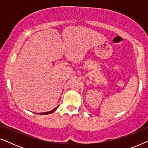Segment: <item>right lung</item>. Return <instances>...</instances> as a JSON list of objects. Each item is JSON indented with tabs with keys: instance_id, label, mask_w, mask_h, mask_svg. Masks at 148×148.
Wrapping results in <instances>:
<instances>
[{
	"instance_id": "right-lung-1",
	"label": "right lung",
	"mask_w": 148,
	"mask_h": 148,
	"mask_svg": "<svg viewBox=\"0 0 148 148\" xmlns=\"http://www.w3.org/2000/svg\"><path fill=\"white\" fill-rule=\"evenodd\" d=\"M56 108H57V107H56V108H54V110H51V111H50V112H42V113H38V114H50V113H52V112H53L54 111H55V110H56Z\"/></svg>"
}]
</instances>
